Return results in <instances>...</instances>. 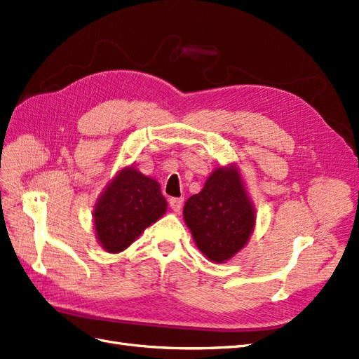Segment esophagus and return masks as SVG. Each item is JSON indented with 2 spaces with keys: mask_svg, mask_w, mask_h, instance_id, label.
<instances>
[{
  "mask_svg": "<svg viewBox=\"0 0 359 359\" xmlns=\"http://www.w3.org/2000/svg\"><path fill=\"white\" fill-rule=\"evenodd\" d=\"M170 207L175 210V211H180L182 205H183V198H170L168 200Z\"/></svg>",
  "mask_w": 359,
  "mask_h": 359,
  "instance_id": "obj_1",
  "label": "esophagus"
}]
</instances>
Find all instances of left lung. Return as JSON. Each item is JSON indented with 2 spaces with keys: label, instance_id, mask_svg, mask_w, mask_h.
<instances>
[{
  "label": "left lung",
  "instance_id": "1",
  "mask_svg": "<svg viewBox=\"0 0 359 359\" xmlns=\"http://www.w3.org/2000/svg\"><path fill=\"white\" fill-rule=\"evenodd\" d=\"M183 217L198 248L217 263L229 260L247 244L256 222L235 167L211 172L203 191L184 203Z\"/></svg>",
  "mask_w": 359,
  "mask_h": 359
}]
</instances>
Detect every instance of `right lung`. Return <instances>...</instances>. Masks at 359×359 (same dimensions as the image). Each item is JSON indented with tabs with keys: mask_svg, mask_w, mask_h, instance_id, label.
I'll use <instances>...</instances> for the list:
<instances>
[{
	"mask_svg": "<svg viewBox=\"0 0 359 359\" xmlns=\"http://www.w3.org/2000/svg\"><path fill=\"white\" fill-rule=\"evenodd\" d=\"M165 210L167 201L158 182L133 167L124 168L109 183L93 211L97 240L108 253H119Z\"/></svg>",
	"mask_w": 359,
	"mask_h": 359,
	"instance_id": "add662e5",
	"label": "right lung"
}]
</instances>
